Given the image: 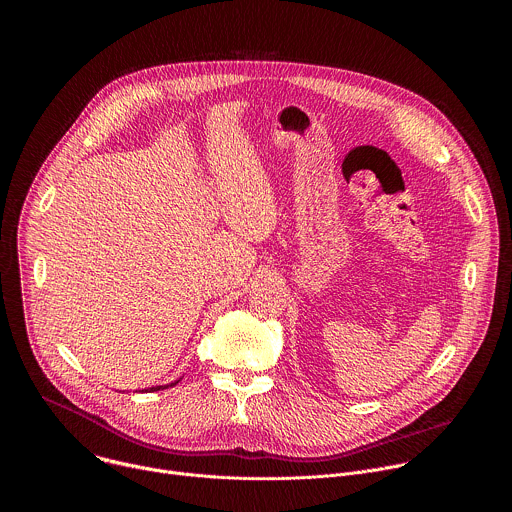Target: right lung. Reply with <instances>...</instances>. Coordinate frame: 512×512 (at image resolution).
<instances>
[{
	"instance_id": "obj_1",
	"label": "right lung",
	"mask_w": 512,
	"mask_h": 512,
	"mask_svg": "<svg viewBox=\"0 0 512 512\" xmlns=\"http://www.w3.org/2000/svg\"><path fill=\"white\" fill-rule=\"evenodd\" d=\"M171 386H173V384H171ZM159 388H165V386H155V388H149V390L153 392V390H159Z\"/></svg>"
}]
</instances>
